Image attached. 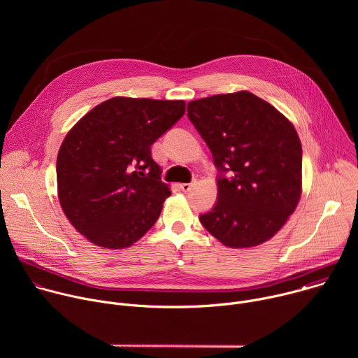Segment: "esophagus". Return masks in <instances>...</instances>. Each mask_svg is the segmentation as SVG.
Returning <instances> with one entry per match:
<instances>
[{"label":"esophagus","instance_id":"obj_1","mask_svg":"<svg viewBox=\"0 0 358 358\" xmlns=\"http://www.w3.org/2000/svg\"><path fill=\"white\" fill-rule=\"evenodd\" d=\"M195 182H196L195 180H194V181H191V182H184V184H181V185H180V188H181L184 192H188V191L195 185Z\"/></svg>","mask_w":358,"mask_h":358}]
</instances>
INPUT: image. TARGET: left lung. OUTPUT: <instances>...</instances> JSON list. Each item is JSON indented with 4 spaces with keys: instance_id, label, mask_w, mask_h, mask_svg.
Returning a JSON list of instances; mask_svg holds the SVG:
<instances>
[{
    "instance_id": "left-lung-1",
    "label": "left lung",
    "mask_w": 358,
    "mask_h": 358,
    "mask_svg": "<svg viewBox=\"0 0 358 358\" xmlns=\"http://www.w3.org/2000/svg\"><path fill=\"white\" fill-rule=\"evenodd\" d=\"M211 150L218 196L199 221L225 246L272 238L294 211L301 189V144L293 124L250 92L215 94L187 105Z\"/></svg>"
}]
</instances>
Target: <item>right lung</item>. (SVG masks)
I'll return each mask as SVG.
<instances>
[{
    "label": "right lung",
    "mask_w": 358,
    "mask_h": 358,
    "mask_svg": "<svg viewBox=\"0 0 358 358\" xmlns=\"http://www.w3.org/2000/svg\"><path fill=\"white\" fill-rule=\"evenodd\" d=\"M184 112V100L113 97L66 134L57 160L59 202L92 243L127 248L156 224L171 192L151 144Z\"/></svg>",
    "instance_id": "right-lung-1"
}]
</instances>
